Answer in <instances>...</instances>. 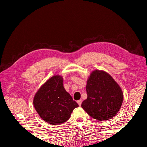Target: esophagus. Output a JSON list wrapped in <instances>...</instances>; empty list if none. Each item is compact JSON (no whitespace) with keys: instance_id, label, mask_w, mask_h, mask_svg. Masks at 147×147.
<instances>
[{"instance_id":"obj_1","label":"esophagus","mask_w":147,"mask_h":147,"mask_svg":"<svg viewBox=\"0 0 147 147\" xmlns=\"http://www.w3.org/2000/svg\"><path fill=\"white\" fill-rule=\"evenodd\" d=\"M77 103H78V104L80 106L81 105H82V100H77Z\"/></svg>"}]
</instances>
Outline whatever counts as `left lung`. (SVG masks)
I'll use <instances>...</instances> for the list:
<instances>
[{"label": "left lung", "instance_id": "obj_1", "mask_svg": "<svg viewBox=\"0 0 147 147\" xmlns=\"http://www.w3.org/2000/svg\"><path fill=\"white\" fill-rule=\"evenodd\" d=\"M88 97L82 107L98 121L110 119L117 115L122 105L123 94L113 78L102 70H94L87 81Z\"/></svg>", "mask_w": 147, "mask_h": 147}]
</instances>
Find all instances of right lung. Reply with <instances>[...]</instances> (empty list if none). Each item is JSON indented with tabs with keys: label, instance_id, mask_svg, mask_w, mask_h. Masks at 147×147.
Wrapping results in <instances>:
<instances>
[{
	"label": "right lung",
	"instance_id": "add662e5",
	"mask_svg": "<svg viewBox=\"0 0 147 147\" xmlns=\"http://www.w3.org/2000/svg\"><path fill=\"white\" fill-rule=\"evenodd\" d=\"M33 104L37 112L47 123L59 125L70 118L78 105L65 91L63 78L55 75L44 83L35 94Z\"/></svg>",
	"mask_w": 147,
	"mask_h": 147
}]
</instances>
